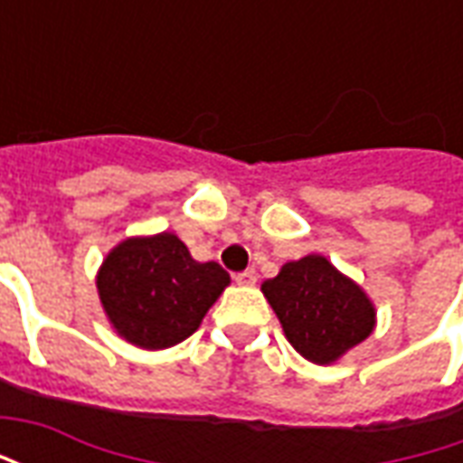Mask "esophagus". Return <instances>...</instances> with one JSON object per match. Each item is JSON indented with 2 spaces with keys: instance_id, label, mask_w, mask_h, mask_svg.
I'll return each mask as SVG.
<instances>
[{
  "instance_id": "34e87169",
  "label": "esophagus",
  "mask_w": 463,
  "mask_h": 463,
  "mask_svg": "<svg viewBox=\"0 0 463 463\" xmlns=\"http://www.w3.org/2000/svg\"><path fill=\"white\" fill-rule=\"evenodd\" d=\"M235 282H238V285H255V282H258V272L255 270L238 272V275H235Z\"/></svg>"
}]
</instances>
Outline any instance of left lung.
Here are the masks:
<instances>
[{"instance_id": "left-lung-1", "label": "left lung", "mask_w": 463, "mask_h": 463, "mask_svg": "<svg viewBox=\"0 0 463 463\" xmlns=\"http://www.w3.org/2000/svg\"><path fill=\"white\" fill-rule=\"evenodd\" d=\"M262 292L280 317L285 337L302 357L330 364L374 330V307L359 285L322 255L282 265Z\"/></svg>"}]
</instances>
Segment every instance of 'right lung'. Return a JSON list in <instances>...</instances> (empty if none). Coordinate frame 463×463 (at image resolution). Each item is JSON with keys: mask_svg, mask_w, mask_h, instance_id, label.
Here are the masks:
<instances>
[{"mask_svg": "<svg viewBox=\"0 0 463 463\" xmlns=\"http://www.w3.org/2000/svg\"><path fill=\"white\" fill-rule=\"evenodd\" d=\"M228 282L231 275L218 262H195L173 232H161L114 248L96 285L121 337L143 349H163L201 327Z\"/></svg>", "mask_w": 463, "mask_h": 463, "instance_id": "obj_1", "label": "right lung"}]
</instances>
